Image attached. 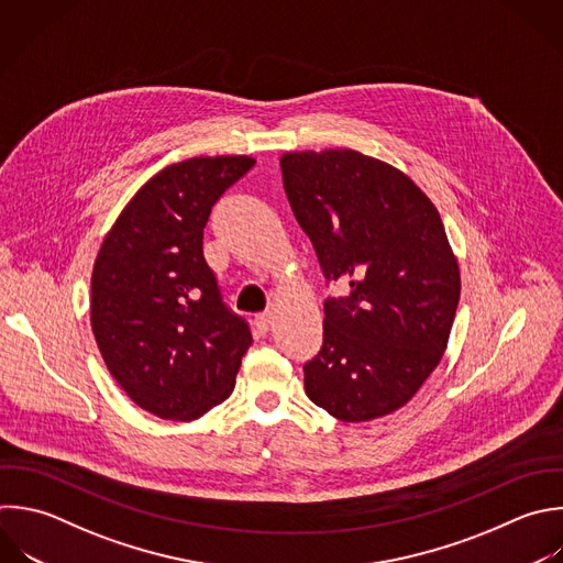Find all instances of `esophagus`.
<instances>
[{
  "mask_svg": "<svg viewBox=\"0 0 563 563\" xmlns=\"http://www.w3.org/2000/svg\"><path fill=\"white\" fill-rule=\"evenodd\" d=\"M271 325H273V312H262V314L255 317V328H257V332L266 334V332L271 330Z\"/></svg>",
  "mask_w": 563,
  "mask_h": 563,
  "instance_id": "34e87169",
  "label": "esophagus"
}]
</instances>
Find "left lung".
Listing matches in <instances>:
<instances>
[{"mask_svg":"<svg viewBox=\"0 0 563 563\" xmlns=\"http://www.w3.org/2000/svg\"><path fill=\"white\" fill-rule=\"evenodd\" d=\"M284 191L323 277V345L308 398L343 422L407 405L440 363L460 301L457 260L433 202L396 167L354 150L292 152Z\"/></svg>","mask_w":563,"mask_h":563,"instance_id":"1","label":"left lung"}]
</instances>
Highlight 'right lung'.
Returning <instances> with one entry per match:
<instances>
[{
  "mask_svg": "<svg viewBox=\"0 0 563 563\" xmlns=\"http://www.w3.org/2000/svg\"><path fill=\"white\" fill-rule=\"evenodd\" d=\"M253 165L200 156L165 167L128 202L97 255V345L123 391L158 418L196 420L227 400L253 343L202 253L211 207Z\"/></svg>",
  "mask_w": 563,
  "mask_h": 563,
  "instance_id": "right-lung-1",
  "label": "right lung"
}]
</instances>
